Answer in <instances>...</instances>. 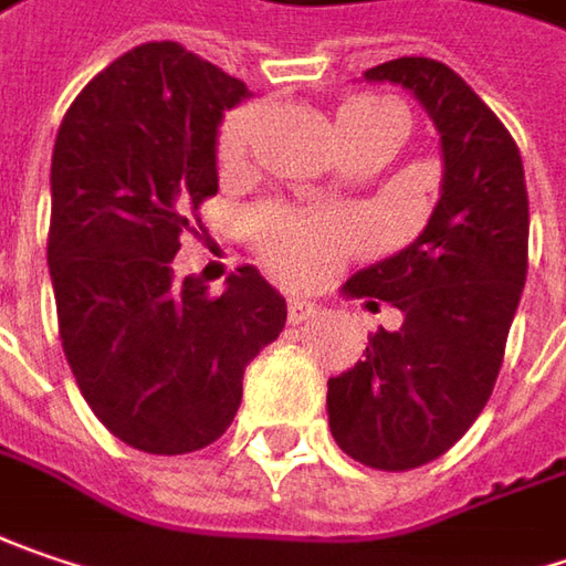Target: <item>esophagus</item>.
Instances as JSON below:
<instances>
[{
	"label": "esophagus",
	"mask_w": 566,
	"mask_h": 566,
	"mask_svg": "<svg viewBox=\"0 0 566 566\" xmlns=\"http://www.w3.org/2000/svg\"><path fill=\"white\" fill-rule=\"evenodd\" d=\"M286 315H290L293 325H302V322H308V318L318 315V305L302 296H290V302H286Z\"/></svg>",
	"instance_id": "esophagus-1"
}]
</instances>
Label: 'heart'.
Returning <instances> with one entry per match:
<instances>
[{
  "instance_id": "heart-1",
  "label": "heart",
  "mask_w": 566,
  "mask_h": 566,
  "mask_svg": "<svg viewBox=\"0 0 566 566\" xmlns=\"http://www.w3.org/2000/svg\"><path fill=\"white\" fill-rule=\"evenodd\" d=\"M385 111H391L388 101L350 98L340 107L337 124H340V129L359 127V124L379 117ZM254 124H258L254 107H241V111L226 117L222 133H219L222 158H239L248 149ZM258 232H261V241L268 248L270 261L293 276H315V273L331 268L344 254L347 239H350L347 229L334 219H325V216H280V212L261 216Z\"/></svg>"
}]
</instances>
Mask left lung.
<instances>
[{
  "label": "left lung",
  "instance_id": "8db88e82",
  "mask_svg": "<svg viewBox=\"0 0 566 566\" xmlns=\"http://www.w3.org/2000/svg\"><path fill=\"white\" fill-rule=\"evenodd\" d=\"M363 78L420 101L439 133L442 185L423 232L340 290L366 308L391 302L401 327H381L366 359L327 379V423L356 462L408 471L465 437L494 391L528 268V193L513 136L459 72L401 56Z\"/></svg>",
  "mask_w": 566,
  "mask_h": 566
}]
</instances>
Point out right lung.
Instances as JSON below:
<instances>
[{
    "instance_id": "1",
    "label": "right lung",
    "mask_w": 566,
    "mask_h": 566,
    "mask_svg": "<svg viewBox=\"0 0 566 566\" xmlns=\"http://www.w3.org/2000/svg\"><path fill=\"white\" fill-rule=\"evenodd\" d=\"M244 98V82L181 43H139L56 133L46 264L63 354L95 417L139 452L222 437L244 366L286 325V298L251 264L222 296L171 270L190 212L219 190L222 111Z\"/></svg>"
}]
</instances>
